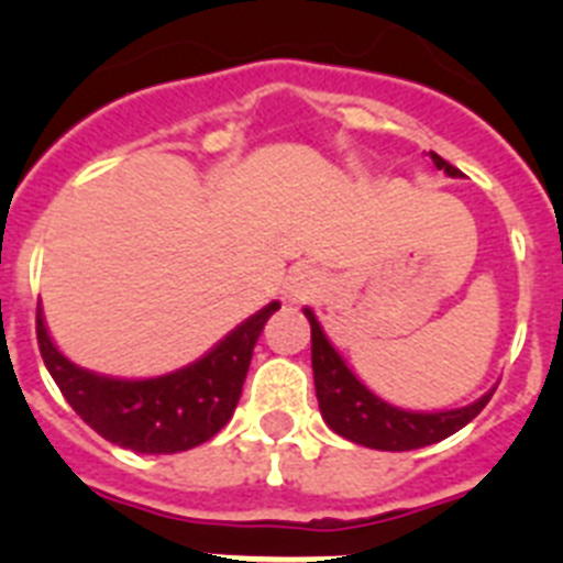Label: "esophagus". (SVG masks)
Listing matches in <instances>:
<instances>
[{"label": "esophagus", "mask_w": 563, "mask_h": 563, "mask_svg": "<svg viewBox=\"0 0 563 563\" xmlns=\"http://www.w3.org/2000/svg\"><path fill=\"white\" fill-rule=\"evenodd\" d=\"M321 285H324V278H321L316 267L298 265L292 267L285 282V298L290 305H305L316 292H321Z\"/></svg>", "instance_id": "esophagus-1"}]
</instances>
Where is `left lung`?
<instances>
[{
	"mask_svg": "<svg viewBox=\"0 0 563 563\" xmlns=\"http://www.w3.org/2000/svg\"><path fill=\"white\" fill-rule=\"evenodd\" d=\"M431 161L449 177H462L460 168L442 161L437 152H431ZM305 316L312 330V377H316L318 409H321L327 426L343 440L377 451L422 449V445L440 442L465 429L467 422L474 420L485 409L487 400L494 397V391H487L465 409L431 411V415L389 406L352 375L335 346L327 341L324 330H321L310 307H305Z\"/></svg>",
	"mask_w": 563,
	"mask_h": 563,
	"instance_id": "obj_1",
	"label": "left lung"
}]
</instances>
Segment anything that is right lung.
Listing matches in <instances>:
<instances>
[{
	"instance_id": "right-lung-1",
	"label": "right lung",
	"mask_w": 563,
	"mask_h": 563,
	"mask_svg": "<svg viewBox=\"0 0 563 563\" xmlns=\"http://www.w3.org/2000/svg\"><path fill=\"white\" fill-rule=\"evenodd\" d=\"M276 310L278 301H273L206 357L148 380H118L69 363L49 341L42 310L36 312V338L44 366L89 429L134 454H177L211 440L231 420L253 346Z\"/></svg>"
}]
</instances>
